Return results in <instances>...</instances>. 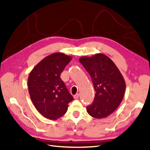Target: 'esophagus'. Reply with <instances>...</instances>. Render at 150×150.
<instances>
[{
    "label": "esophagus",
    "instance_id": "obj_1",
    "mask_svg": "<svg viewBox=\"0 0 150 150\" xmlns=\"http://www.w3.org/2000/svg\"><path fill=\"white\" fill-rule=\"evenodd\" d=\"M78 97H79V94H78V93H77V94H76L75 95H74V99L78 98Z\"/></svg>",
    "mask_w": 150,
    "mask_h": 150
}]
</instances>
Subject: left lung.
<instances>
[{"instance_id": "1", "label": "left lung", "mask_w": 150, "mask_h": 150, "mask_svg": "<svg viewBox=\"0 0 150 150\" xmlns=\"http://www.w3.org/2000/svg\"><path fill=\"white\" fill-rule=\"evenodd\" d=\"M79 62L90 74L95 91L93 102L87 107V112L96 119L105 118L122 102L125 80L114 62L105 54L83 56Z\"/></svg>"}]
</instances>
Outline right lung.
<instances>
[{
	"label": "right lung",
	"instance_id": "1",
	"mask_svg": "<svg viewBox=\"0 0 150 150\" xmlns=\"http://www.w3.org/2000/svg\"><path fill=\"white\" fill-rule=\"evenodd\" d=\"M71 56L56 52L42 59L30 72L28 79L30 98L40 114L55 120L66 114L73 97L60 79Z\"/></svg>",
	"mask_w": 150,
	"mask_h": 150
}]
</instances>
